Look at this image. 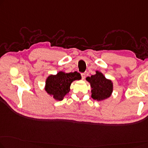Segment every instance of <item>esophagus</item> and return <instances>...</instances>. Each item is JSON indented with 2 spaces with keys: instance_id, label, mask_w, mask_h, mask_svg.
<instances>
[{
  "instance_id": "34e87169",
  "label": "esophagus",
  "mask_w": 148,
  "mask_h": 148,
  "mask_svg": "<svg viewBox=\"0 0 148 148\" xmlns=\"http://www.w3.org/2000/svg\"><path fill=\"white\" fill-rule=\"evenodd\" d=\"M81 76H82V78L83 79H85V78H86V74L85 73H82L81 74Z\"/></svg>"
}]
</instances>
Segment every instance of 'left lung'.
Segmentation results:
<instances>
[{"label": "left lung", "mask_w": 148, "mask_h": 148, "mask_svg": "<svg viewBox=\"0 0 148 148\" xmlns=\"http://www.w3.org/2000/svg\"><path fill=\"white\" fill-rule=\"evenodd\" d=\"M86 80L90 82L92 88V98L94 100L101 101L108 98L113 92V83L106 78L102 72L96 71V74L87 77Z\"/></svg>", "instance_id": "8db88e82"}]
</instances>
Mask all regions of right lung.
<instances>
[{
  "mask_svg": "<svg viewBox=\"0 0 148 148\" xmlns=\"http://www.w3.org/2000/svg\"><path fill=\"white\" fill-rule=\"evenodd\" d=\"M81 75L78 72L65 73L59 72L56 75H50L46 80L45 90L56 100L61 101L70 92V87L74 80H80Z\"/></svg>",
  "mask_w": 148,
  "mask_h": 148,
  "instance_id": "1",
  "label": "right lung"
}]
</instances>
